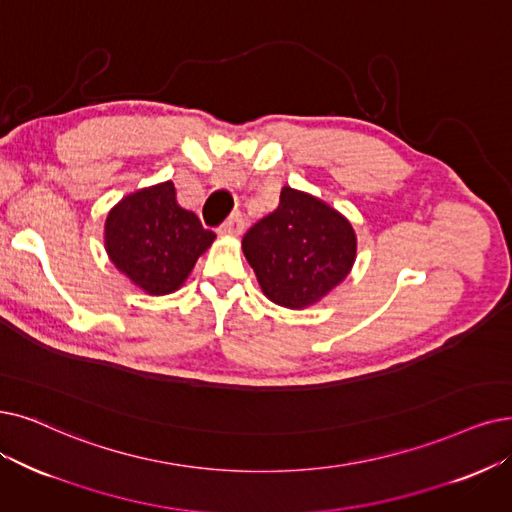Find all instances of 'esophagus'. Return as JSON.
Segmentation results:
<instances>
[{
  "label": "esophagus",
  "mask_w": 512,
  "mask_h": 512,
  "mask_svg": "<svg viewBox=\"0 0 512 512\" xmlns=\"http://www.w3.org/2000/svg\"><path fill=\"white\" fill-rule=\"evenodd\" d=\"M220 235H227V237H239L243 233V218L241 214H231L229 220H224L222 227L218 229Z\"/></svg>",
  "instance_id": "esophagus-1"
}]
</instances>
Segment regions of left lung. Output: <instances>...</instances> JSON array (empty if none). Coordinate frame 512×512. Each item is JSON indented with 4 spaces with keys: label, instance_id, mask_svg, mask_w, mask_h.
<instances>
[{
    "label": "left lung",
    "instance_id": "left-lung-1",
    "mask_svg": "<svg viewBox=\"0 0 512 512\" xmlns=\"http://www.w3.org/2000/svg\"><path fill=\"white\" fill-rule=\"evenodd\" d=\"M241 248L262 294L285 309L317 304L351 273L357 235L330 203L283 187L279 206L245 233Z\"/></svg>",
    "mask_w": 512,
    "mask_h": 512
}]
</instances>
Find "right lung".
<instances>
[{
  "label": "right lung",
  "instance_id": "1",
  "mask_svg": "<svg viewBox=\"0 0 512 512\" xmlns=\"http://www.w3.org/2000/svg\"><path fill=\"white\" fill-rule=\"evenodd\" d=\"M214 239L191 210L178 206L172 180L126 195L105 222L109 260L149 296L180 290Z\"/></svg>",
  "mask_w": 512,
  "mask_h": 512
}]
</instances>
